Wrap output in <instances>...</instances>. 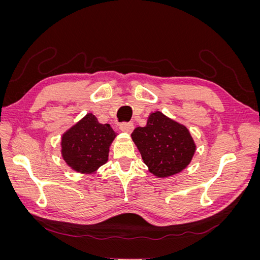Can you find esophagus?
Masks as SVG:
<instances>
[{
	"label": "esophagus",
	"instance_id": "obj_1",
	"mask_svg": "<svg viewBox=\"0 0 260 260\" xmlns=\"http://www.w3.org/2000/svg\"><path fill=\"white\" fill-rule=\"evenodd\" d=\"M133 128L135 127H133V123L131 122H122L119 127V129L125 133H131L133 131Z\"/></svg>",
	"mask_w": 260,
	"mask_h": 260
}]
</instances>
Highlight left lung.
<instances>
[{"label":"left lung","instance_id":"8db88e82","mask_svg":"<svg viewBox=\"0 0 260 260\" xmlns=\"http://www.w3.org/2000/svg\"><path fill=\"white\" fill-rule=\"evenodd\" d=\"M131 138L151 174L167 178L191 162L196 145L185 125L160 112L151 113L145 127H138Z\"/></svg>","mask_w":260,"mask_h":260}]
</instances>
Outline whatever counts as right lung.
I'll return each instance as SVG.
<instances>
[{
	"mask_svg": "<svg viewBox=\"0 0 260 260\" xmlns=\"http://www.w3.org/2000/svg\"><path fill=\"white\" fill-rule=\"evenodd\" d=\"M116 132L102 124L93 114H86L61 137V156L68 166L80 174H94L108 160Z\"/></svg>",
	"mask_w": 260,
	"mask_h": 260,
	"instance_id": "obj_1",
	"label": "right lung"
}]
</instances>
